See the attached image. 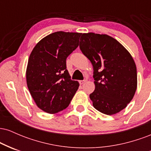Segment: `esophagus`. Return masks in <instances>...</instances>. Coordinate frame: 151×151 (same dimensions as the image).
Wrapping results in <instances>:
<instances>
[{"mask_svg": "<svg viewBox=\"0 0 151 151\" xmlns=\"http://www.w3.org/2000/svg\"><path fill=\"white\" fill-rule=\"evenodd\" d=\"M85 81H86V80H80L79 81V84H81V85H82L83 84H84V83H85Z\"/></svg>", "mask_w": 151, "mask_h": 151, "instance_id": "obj_1", "label": "esophagus"}]
</instances>
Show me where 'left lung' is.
<instances>
[{"label": "left lung", "instance_id": "8db88e82", "mask_svg": "<svg viewBox=\"0 0 151 151\" xmlns=\"http://www.w3.org/2000/svg\"><path fill=\"white\" fill-rule=\"evenodd\" d=\"M81 52L93 67L95 90L89 97L96 110L119 113L132 100L137 88L136 66L131 54L107 35L81 34Z\"/></svg>", "mask_w": 151, "mask_h": 151}]
</instances>
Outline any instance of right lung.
I'll list each match as a JSON object with an SVG mask.
<instances>
[{
    "mask_svg": "<svg viewBox=\"0 0 151 151\" xmlns=\"http://www.w3.org/2000/svg\"><path fill=\"white\" fill-rule=\"evenodd\" d=\"M81 33L55 32L36 45L26 70L29 91L40 109L49 114L64 110L79 88L67 70V58L79 46Z\"/></svg>",
    "mask_w": 151,
    "mask_h": 151,
    "instance_id": "obj_1",
    "label": "right lung"
}]
</instances>
